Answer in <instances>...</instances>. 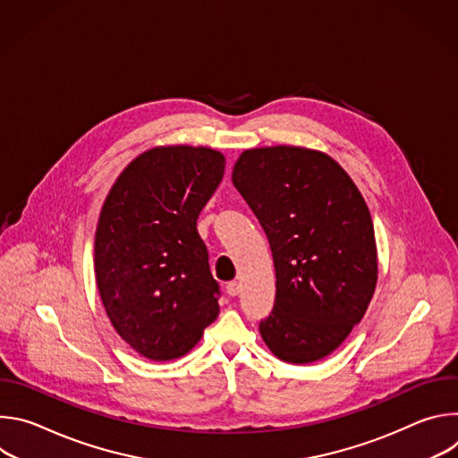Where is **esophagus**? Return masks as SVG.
Instances as JSON below:
<instances>
[{
	"label": "esophagus",
	"mask_w": 458,
	"mask_h": 458,
	"mask_svg": "<svg viewBox=\"0 0 458 458\" xmlns=\"http://www.w3.org/2000/svg\"><path fill=\"white\" fill-rule=\"evenodd\" d=\"M239 292H241V284H239L237 281H232V283L226 284V293H228V295L235 297V295H239Z\"/></svg>",
	"instance_id": "34e87169"
}]
</instances>
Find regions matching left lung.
<instances>
[{
    "label": "left lung",
    "instance_id": "8db88e82",
    "mask_svg": "<svg viewBox=\"0 0 458 458\" xmlns=\"http://www.w3.org/2000/svg\"><path fill=\"white\" fill-rule=\"evenodd\" d=\"M232 181L274 253L277 293L260 337L284 362L324 359L362 320L377 286L375 230L362 193L334 157L290 145L244 150Z\"/></svg>",
    "mask_w": 458,
    "mask_h": 458
}]
</instances>
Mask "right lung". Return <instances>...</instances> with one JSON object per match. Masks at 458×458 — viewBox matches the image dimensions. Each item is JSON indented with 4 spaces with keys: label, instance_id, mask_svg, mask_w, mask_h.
<instances>
[{
    "label": "right lung",
    "instance_id": "obj_1",
    "mask_svg": "<svg viewBox=\"0 0 458 458\" xmlns=\"http://www.w3.org/2000/svg\"><path fill=\"white\" fill-rule=\"evenodd\" d=\"M225 163L208 147H154L126 165L103 203L98 290L117 335L145 359L182 357L219 315L198 217Z\"/></svg>",
    "mask_w": 458,
    "mask_h": 458
}]
</instances>
